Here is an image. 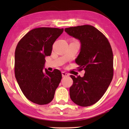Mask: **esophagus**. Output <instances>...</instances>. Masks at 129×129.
<instances>
[{"label":"esophagus","instance_id":"esophagus-1","mask_svg":"<svg viewBox=\"0 0 129 129\" xmlns=\"http://www.w3.org/2000/svg\"><path fill=\"white\" fill-rule=\"evenodd\" d=\"M69 76V74L67 73H65L64 72H62V77H67V76Z\"/></svg>","mask_w":129,"mask_h":129}]
</instances>
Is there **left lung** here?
I'll return each mask as SVG.
<instances>
[{
    "label": "left lung",
    "mask_w": 129,
    "mask_h": 129,
    "mask_svg": "<svg viewBox=\"0 0 129 129\" xmlns=\"http://www.w3.org/2000/svg\"><path fill=\"white\" fill-rule=\"evenodd\" d=\"M69 35L81 42L80 54L76 59L78 71L84 70V77L73 75L70 97L81 106L95 104L106 92L113 77V54L108 39L94 27L79 25L65 29Z\"/></svg>",
    "instance_id": "8db88e82"
}]
</instances>
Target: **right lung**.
<instances>
[{
    "instance_id": "obj_1",
    "label": "right lung",
    "mask_w": 129,
    "mask_h": 129,
    "mask_svg": "<svg viewBox=\"0 0 129 129\" xmlns=\"http://www.w3.org/2000/svg\"><path fill=\"white\" fill-rule=\"evenodd\" d=\"M64 29L40 27L25 34L17 44L15 53V75L19 87L28 100L45 105L53 99L62 78L61 72L44 70L46 56Z\"/></svg>"
}]
</instances>
